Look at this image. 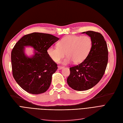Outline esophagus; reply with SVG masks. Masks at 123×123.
<instances>
[{"instance_id":"esophagus-1","label":"esophagus","mask_w":123,"mask_h":123,"mask_svg":"<svg viewBox=\"0 0 123 123\" xmlns=\"http://www.w3.org/2000/svg\"><path fill=\"white\" fill-rule=\"evenodd\" d=\"M58 69L59 70H61L63 68V66H58Z\"/></svg>"}]
</instances>
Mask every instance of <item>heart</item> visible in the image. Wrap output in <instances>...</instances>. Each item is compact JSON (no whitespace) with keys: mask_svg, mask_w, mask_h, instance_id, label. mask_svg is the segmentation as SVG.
Listing matches in <instances>:
<instances>
[{"mask_svg":"<svg viewBox=\"0 0 123 123\" xmlns=\"http://www.w3.org/2000/svg\"><path fill=\"white\" fill-rule=\"evenodd\" d=\"M92 46V39L88 36L67 35L59 41L58 47H50L48 53L55 62H58L64 58L66 53L67 57L63 62L64 64L72 61L79 64L87 58Z\"/></svg>","mask_w":123,"mask_h":123,"instance_id":"1","label":"heart"}]
</instances>
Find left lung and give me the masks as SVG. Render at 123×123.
Returning a JSON list of instances; mask_svg holds the SVG:
<instances>
[{
    "instance_id": "8db88e82",
    "label": "left lung",
    "mask_w": 123,
    "mask_h": 123,
    "mask_svg": "<svg viewBox=\"0 0 123 123\" xmlns=\"http://www.w3.org/2000/svg\"><path fill=\"white\" fill-rule=\"evenodd\" d=\"M85 33L92 39V48L84 61L69 68L67 79L69 87L77 91L87 90L96 85L105 73L108 62L107 43L102 35L93 31Z\"/></svg>"
}]
</instances>
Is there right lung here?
I'll return each mask as SVG.
<instances>
[{
	"mask_svg": "<svg viewBox=\"0 0 123 123\" xmlns=\"http://www.w3.org/2000/svg\"><path fill=\"white\" fill-rule=\"evenodd\" d=\"M59 39L49 34L33 32L23 36L13 48L11 52L12 75L18 84L26 92L39 94L49 88L52 74L58 67L47 51ZM25 46L35 49L36 51L32 57L25 55Z\"/></svg>",
	"mask_w": 123,
	"mask_h": 123,
	"instance_id": "right-lung-1",
	"label": "right lung"
}]
</instances>
